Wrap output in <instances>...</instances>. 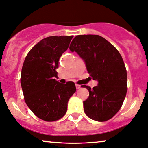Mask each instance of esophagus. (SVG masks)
Returning <instances> with one entry per match:
<instances>
[{
    "label": "esophagus",
    "mask_w": 148,
    "mask_h": 148,
    "mask_svg": "<svg viewBox=\"0 0 148 148\" xmlns=\"http://www.w3.org/2000/svg\"><path fill=\"white\" fill-rule=\"evenodd\" d=\"M75 86H76V88L79 89V88H80V87H81V85L77 84H75Z\"/></svg>",
    "instance_id": "obj_1"
}]
</instances>
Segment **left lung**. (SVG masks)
Returning a JSON list of instances; mask_svg holds the SVG:
<instances>
[{
    "label": "left lung",
    "instance_id": "obj_1",
    "mask_svg": "<svg viewBox=\"0 0 148 148\" xmlns=\"http://www.w3.org/2000/svg\"><path fill=\"white\" fill-rule=\"evenodd\" d=\"M69 49L84 61L88 73L98 84L89 91L84 101V110L91 119L106 121L121 108L127 92V72L118 50L98 35H79L71 42Z\"/></svg>",
    "mask_w": 148,
    "mask_h": 148
}]
</instances>
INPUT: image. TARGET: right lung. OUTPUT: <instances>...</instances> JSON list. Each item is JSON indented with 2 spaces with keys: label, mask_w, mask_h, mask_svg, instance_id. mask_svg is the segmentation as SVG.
<instances>
[{
  "label": "right lung",
  "mask_w": 148,
  "mask_h": 148,
  "mask_svg": "<svg viewBox=\"0 0 148 148\" xmlns=\"http://www.w3.org/2000/svg\"><path fill=\"white\" fill-rule=\"evenodd\" d=\"M73 36H49L29 51L21 71V84L25 101L36 116L54 121L64 115L68 101L76 91L75 83L56 81L60 58Z\"/></svg>",
  "instance_id": "right-lung-1"
}]
</instances>
